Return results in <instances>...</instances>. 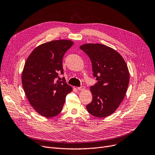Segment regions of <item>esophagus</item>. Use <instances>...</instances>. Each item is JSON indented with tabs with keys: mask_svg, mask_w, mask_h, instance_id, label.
Instances as JSON below:
<instances>
[{
	"mask_svg": "<svg viewBox=\"0 0 155 155\" xmlns=\"http://www.w3.org/2000/svg\"><path fill=\"white\" fill-rule=\"evenodd\" d=\"M85 88V87L84 86H81V87L77 88L78 90V91H84Z\"/></svg>",
	"mask_w": 155,
	"mask_h": 155,
	"instance_id": "1",
	"label": "esophagus"
}]
</instances>
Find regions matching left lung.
I'll return each mask as SVG.
<instances>
[{"instance_id":"obj_1","label":"left lung","mask_w":155,"mask_h":155,"mask_svg":"<svg viewBox=\"0 0 155 155\" xmlns=\"http://www.w3.org/2000/svg\"><path fill=\"white\" fill-rule=\"evenodd\" d=\"M90 58L97 83L91 87L92 101L87 111L97 117H107L116 111L123 101L129 82V73L122 56L112 48L88 43L80 46Z\"/></svg>"}]
</instances>
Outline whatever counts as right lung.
Here are the masks:
<instances>
[{
	"label": "right lung",
	"mask_w": 155,
	"mask_h": 155,
	"mask_svg": "<svg viewBox=\"0 0 155 155\" xmlns=\"http://www.w3.org/2000/svg\"><path fill=\"white\" fill-rule=\"evenodd\" d=\"M73 45L70 40L61 39L37 46L24 64L22 84L31 106L40 115L52 117L61 112L67 95L72 91L63 74V57Z\"/></svg>",
	"instance_id": "right-lung-1"
}]
</instances>
